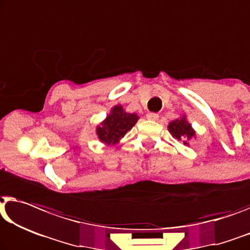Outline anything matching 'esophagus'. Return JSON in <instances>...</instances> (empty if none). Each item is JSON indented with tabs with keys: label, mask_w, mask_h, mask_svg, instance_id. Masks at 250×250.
Instances as JSON below:
<instances>
[{
	"label": "esophagus",
	"mask_w": 250,
	"mask_h": 250,
	"mask_svg": "<svg viewBox=\"0 0 250 250\" xmlns=\"http://www.w3.org/2000/svg\"><path fill=\"white\" fill-rule=\"evenodd\" d=\"M146 117H147V119H150V121H158L159 114H157V113H149V114L146 115Z\"/></svg>",
	"instance_id": "obj_1"
}]
</instances>
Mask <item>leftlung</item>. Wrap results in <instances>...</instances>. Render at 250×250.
I'll return each mask as SVG.
<instances>
[{
    "instance_id": "left-lung-1",
    "label": "left lung",
    "mask_w": 250,
    "mask_h": 250,
    "mask_svg": "<svg viewBox=\"0 0 250 250\" xmlns=\"http://www.w3.org/2000/svg\"><path fill=\"white\" fill-rule=\"evenodd\" d=\"M168 128L173 137H176L177 140H184V144H187L185 140H190L195 135V132L191 128L189 123H187L185 117L171 122Z\"/></svg>"
}]
</instances>
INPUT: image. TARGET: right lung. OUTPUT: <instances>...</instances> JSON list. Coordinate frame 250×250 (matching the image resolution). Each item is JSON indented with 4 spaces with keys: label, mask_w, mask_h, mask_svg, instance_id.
I'll return each instance as SVG.
<instances>
[{
    "label": "right lung",
    "mask_w": 250,
    "mask_h": 250,
    "mask_svg": "<svg viewBox=\"0 0 250 250\" xmlns=\"http://www.w3.org/2000/svg\"><path fill=\"white\" fill-rule=\"evenodd\" d=\"M139 117L134 114H127L123 110L122 106L113 108L111 114L108 115L106 121L97 127L100 141L106 144H116L127 131H129Z\"/></svg>",
    "instance_id": "add662e5"
}]
</instances>
